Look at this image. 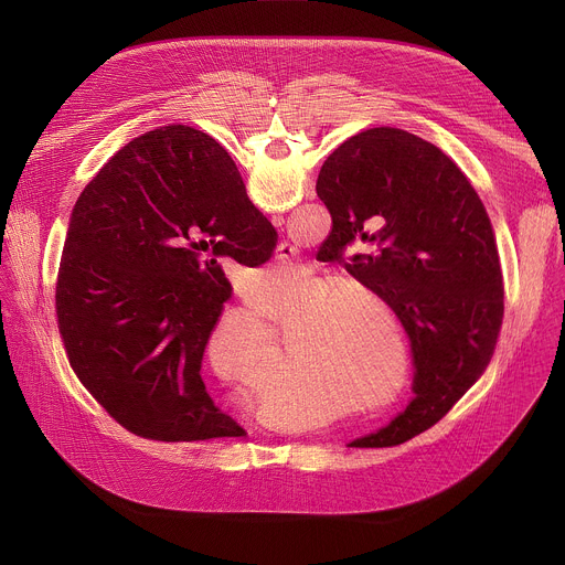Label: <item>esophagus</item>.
I'll return each mask as SVG.
<instances>
[{"label": "esophagus", "instance_id": "obj_1", "mask_svg": "<svg viewBox=\"0 0 565 565\" xmlns=\"http://www.w3.org/2000/svg\"><path fill=\"white\" fill-rule=\"evenodd\" d=\"M277 250H279V257H284V259H288L286 253H292V248H288V244H279Z\"/></svg>", "mask_w": 565, "mask_h": 565}]
</instances>
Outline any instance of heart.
I'll return each instance as SVG.
<instances>
[{
	"instance_id": "b5f03b06",
	"label": "heart",
	"mask_w": 565,
	"mask_h": 565,
	"mask_svg": "<svg viewBox=\"0 0 565 565\" xmlns=\"http://www.w3.org/2000/svg\"><path fill=\"white\" fill-rule=\"evenodd\" d=\"M266 281L284 284L299 279V273L268 268L262 273ZM333 284L331 279H317V288L324 290ZM351 297L384 303L382 295L362 281H338L327 290L310 310V324L301 327L295 335L299 358L290 360V377L303 373L308 380H317L319 386L331 391L340 399H358L366 409H380L384 402L377 399L391 388V371L382 366L371 344L358 333ZM216 344V335L210 340Z\"/></svg>"
}]
</instances>
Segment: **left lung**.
<instances>
[{"label":"left lung","mask_w":565,"mask_h":565,"mask_svg":"<svg viewBox=\"0 0 565 565\" xmlns=\"http://www.w3.org/2000/svg\"><path fill=\"white\" fill-rule=\"evenodd\" d=\"M315 190L331 212L335 248L375 244L347 270L393 308L416 369L407 409L349 447L402 445L434 427L494 355L503 275L490 216L447 153L395 127L344 140ZM371 224L379 230L369 235Z\"/></svg>","instance_id":"1"}]
</instances>
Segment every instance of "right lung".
I'll return each mask as SVG.
<instances>
[{
    "label": "right lung",
    "mask_w": 565,
    "mask_h": 565,
    "mask_svg": "<svg viewBox=\"0 0 565 565\" xmlns=\"http://www.w3.org/2000/svg\"><path fill=\"white\" fill-rule=\"evenodd\" d=\"M275 246L212 136L170 125L127 142L79 194L57 273V329L79 382L140 438L244 436L201 377L232 290L216 259L255 268Z\"/></svg>",
    "instance_id": "right-lung-1"
}]
</instances>
